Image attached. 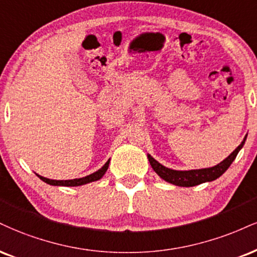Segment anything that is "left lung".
Wrapping results in <instances>:
<instances>
[{
    "label": "left lung",
    "mask_w": 257,
    "mask_h": 257,
    "mask_svg": "<svg viewBox=\"0 0 257 257\" xmlns=\"http://www.w3.org/2000/svg\"><path fill=\"white\" fill-rule=\"evenodd\" d=\"M246 137L245 135L243 139V141L240 142V145L236 150L233 151L230 156L226 157L222 162H220L217 165L211 166V168H205V169H196V170H174L169 169L166 166H164L163 164L157 162L151 154H147L148 162H150L152 169L156 171V174L159 176L160 178H163L164 181L169 182V183L178 185V187H195L201 183H206V182H212L214 179L220 177L226 170L230 168V165L232 162L236 159L238 152L242 150V147L245 144Z\"/></svg>",
    "instance_id": "left-lung-1"
}]
</instances>
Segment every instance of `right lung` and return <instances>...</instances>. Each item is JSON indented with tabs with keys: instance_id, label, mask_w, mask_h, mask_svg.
I'll return each mask as SVG.
<instances>
[{
	"instance_id": "obj_1",
	"label": "right lung",
	"mask_w": 257,
	"mask_h": 257,
	"mask_svg": "<svg viewBox=\"0 0 257 257\" xmlns=\"http://www.w3.org/2000/svg\"><path fill=\"white\" fill-rule=\"evenodd\" d=\"M109 164H110V159L107 160V162L105 163L104 165L98 170V171L93 172V174L85 176V177H81V178L66 179V181H56V179L45 178V177H43V176H40L38 174H36V175L38 176V177L42 179L43 182H45V183H48L50 185H57V187H79V185L87 184V183H91V182H95V181H98V179H100L105 175V172L107 171Z\"/></svg>"
}]
</instances>
